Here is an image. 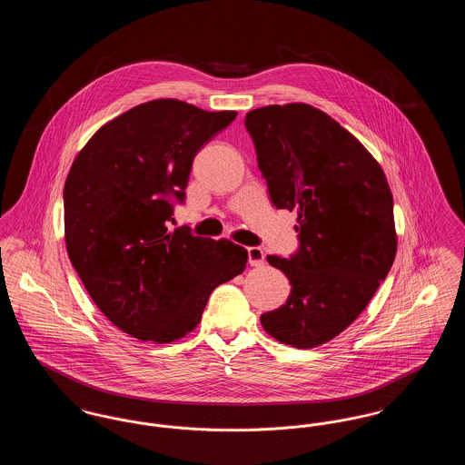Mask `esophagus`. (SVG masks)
Returning a JSON list of instances; mask_svg holds the SVG:
<instances>
[{"label":"esophagus","mask_w":465,"mask_h":465,"mask_svg":"<svg viewBox=\"0 0 465 465\" xmlns=\"http://www.w3.org/2000/svg\"><path fill=\"white\" fill-rule=\"evenodd\" d=\"M247 256H249V265H265V252H263L262 247H249L247 249Z\"/></svg>","instance_id":"1"}]
</instances>
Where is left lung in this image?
Wrapping results in <instances>:
<instances>
[{
	"mask_svg": "<svg viewBox=\"0 0 465 465\" xmlns=\"http://www.w3.org/2000/svg\"><path fill=\"white\" fill-rule=\"evenodd\" d=\"M245 127L273 205L298 213V251L266 256L291 294L260 321L281 343L313 349L354 322L394 263L392 193L373 155L324 111L273 104L249 111Z\"/></svg>",
	"mask_w": 465,
	"mask_h": 465,
	"instance_id": "obj_1",
	"label": "left lung"
}]
</instances>
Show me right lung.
<instances>
[{"mask_svg":"<svg viewBox=\"0 0 465 465\" xmlns=\"http://www.w3.org/2000/svg\"><path fill=\"white\" fill-rule=\"evenodd\" d=\"M235 116L148 101L103 125L71 165L67 256L94 303L137 340L171 343L193 331L211 292L245 268L242 245L167 230L193 158Z\"/></svg>","mask_w":465,"mask_h":465,"instance_id":"obj_1","label":"right lung"}]
</instances>
